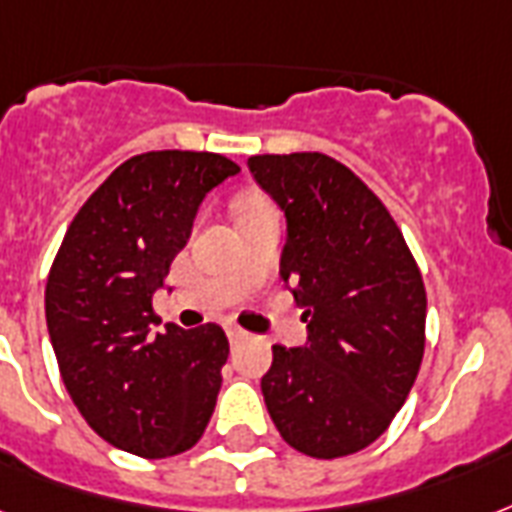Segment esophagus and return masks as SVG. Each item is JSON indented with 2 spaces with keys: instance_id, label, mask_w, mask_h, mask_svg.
<instances>
[{
  "instance_id": "obj_1",
  "label": "esophagus",
  "mask_w": 512,
  "mask_h": 512,
  "mask_svg": "<svg viewBox=\"0 0 512 512\" xmlns=\"http://www.w3.org/2000/svg\"><path fill=\"white\" fill-rule=\"evenodd\" d=\"M225 333H228L230 343H239V341H244V338H247V333H244V330H241V327H236V325L225 327Z\"/></svg>"
}]
</instances>
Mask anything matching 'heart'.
<instances>
[{
  "label": "heart",
  "instance_id": "1",
  "mask_svg": "<svg viewBox=\"0 0 512 512\" xmlns=\"http://www.w3.org/2000/svg\"><path fill=\"white\" fill-rule=\"evenodd\" d=\"M252 209H263V206H252Z\"/></svg>",
  "mask_w": 512,
  "mask_h": 512
}]
</instances>
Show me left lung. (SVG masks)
Segmentation results:
<instances>
[{
    "label": "left lung",
    "mask_w": 512,
    "mask_h": 512,
    "mask_svg": "<svg viewBox=\"0 0 512 512\" xmlns=\"http://www.w3.org/2000/svg\"><path fill=\"white\" fill-rule=\"evenodd\" d=\"M247 163L287 214L282 276L308 322L306 346H273L268 413L300 454H357L384 435L419 376L427 290L416 257L381 198L325 152Z\"/></svg>",
    "instance_id": "1"
}]
</instances>
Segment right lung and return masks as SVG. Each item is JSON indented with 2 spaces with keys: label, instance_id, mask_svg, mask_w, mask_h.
I'll return each mask as SVG.
<instances>
[{
  "label": "right lung",
  "instance_id": "1",
  "mask_svg": "<svg viewBox=\"0 0 512 512\" xmlns=\"http://www.w3.org/2000/svg\"><path fill=\"white\" fill-rule=\"evenodd\" d=\"M239 171L220 152H142L66 228L45 287L48 333L66 392L109 446L166 459L193 448L212 419L228 338L214 322L152 333V292L201 198Z\"/></svg>",
  "mask_w": 512,
  "mask_h": 512
}]
</instances>
